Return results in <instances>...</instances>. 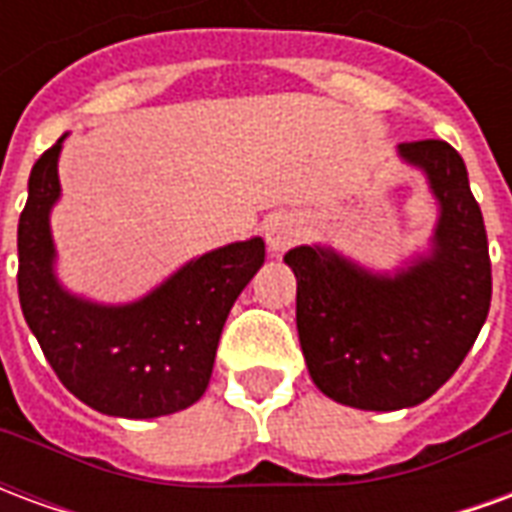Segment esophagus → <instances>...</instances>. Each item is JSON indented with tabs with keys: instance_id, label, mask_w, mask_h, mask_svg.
Returning a JSON list of instances; mask_svg holds the SVG:
<instances>
[{
	"instance_id": "34e87169",
	"label": "esophagus",
	"mask_w": 512,
	"mask_h": 512,
	"mask_svg": "<svg viewBox=\"0 0 512 512\" xmlns=\"http://www.w3.org/2000/svg\"><path fill=\"white\" fill-rule=\"evenodd\" d=\"M263 233H266V244L271 249V255H282L285 249L296 244V238H299V222L290 213H277V216L268 219Z\"/></svg>"
}]
</instances>
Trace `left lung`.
<instances>
[{"instance_id":"left-lung-1","label":"left lung","mask_w":512,"mask_h":512,"mask_svg":"<svg viewBox=\"0 0 512 512\" xmlns=\"http://www.w3.org/2000/svg\"><path fill=\"white\" fill-rule=\"evenodd\" d=\"M397 153L428 175L439 222L428 255L397 274H373L326 246H296V326L323 395L365 411L428 400L461 367L491 307L483 213L461 153L441 139Z\"/></svg>"}]
</instances>
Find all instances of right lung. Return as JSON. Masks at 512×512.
I'll list each match as a JSON object with an SVG mask.
<instances>
[{
	"instance_id": "right-lung-1",
	"label": "right lung",
	"mask_w": 512,
	"mask_h": 512,
	"mask_svg": "<svg viewBox=\"0 0 512 512\" xmlns=\"http://www.w3.org/2000/svg\"><path fill=\"white\" fill-rule=\"evenodd\" d=\"M62 139L35 161L18 219V299L51 370L101 414L153 419L197 403L216 345L241 290L266 260L263 238L213 249L175 271L145 299L106 307L54 277L49 213L60 200Z\"/></svg>"
}]
</instances>
